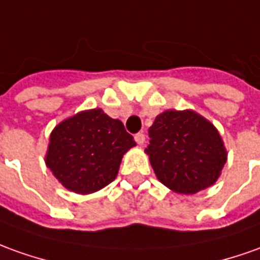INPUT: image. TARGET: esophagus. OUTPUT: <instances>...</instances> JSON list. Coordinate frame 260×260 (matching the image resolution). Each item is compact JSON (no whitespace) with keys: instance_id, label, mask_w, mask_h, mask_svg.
Returning <instances> with one entry per match:
<instances>
[{"instance_id":"1","label":"esophagus","mask_w":260,"mask_h":260,"mask_svg":"<svg viewBox=\"0 0 260 260\" xmlns=\"http://www.w3.org/2000/svg\"><path fill=\"white\" fill-rule=\"evenodd\" d=\"M134 140H136V143H137L139 146H143V144L146 143V136L143 133H137L134 136Z\"/></svg>"}]
</instances>
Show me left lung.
Segmentation results:
<instances>
[{"label": "left lung", "mask_w": 260, "mask_h": 260, "mask_svg": "<svg viewBox=\"0 0 260 260\" xmlns=\"http://www.w3.org/2000/svg\"><path fill=\"white\" fill-rule=\"evenodd\" d=\"M146 153L157 178L180 194H197L218 180L226 150L214 124L192 110H167L148 128Z\"/></svg>", "instance_id": "left-lung-1"}]
</instances>
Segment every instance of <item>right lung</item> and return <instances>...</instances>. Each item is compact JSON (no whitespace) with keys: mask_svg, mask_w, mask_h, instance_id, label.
I'll return each instance as SVG.
<instances>
[{"mask_svg":"<svg viewBox=\"0 0 260 260\" xmlns=\"http://www.w3.org/2000/svg\"><path fill=\"white\" fill-rule=\"evenodd\" d=\"M134 146L133 136L120 120L93 109L53 128L45 161L63 187L90 194L116 178L123 154Z\"/></svg>","mask_w":260,"mask_h":260,"instance_id":"add662e5","label":"right lung"}]
</instances>
